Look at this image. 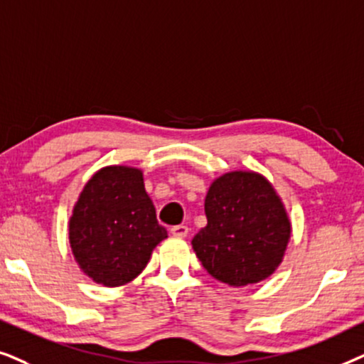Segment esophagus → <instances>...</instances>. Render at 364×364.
<instances>
[{
    "mask_svg": "<svg viewBox=\"0 0 364 364\" xmlns=\"http://www.w3.org/2000/svg\"><path fill=\"white\" fill-rule=\"evenodd\" d=\"M171 235L176 236V238H185L188 235V228L185 225H178L171 228Z\"/></svg>",
    "mask_w": 364,
    "mask_h": 364,
    "instance_id": "obj_1",
    "label": "esophagus"
}]
</instances>
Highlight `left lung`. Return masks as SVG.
I'll return each mask as SVG.
<instances>
[{
    "label": "left lung",
    "mask_w": 364,
    "mask_h": 364,
    "mask_svg": "<svg viewBox=\"0 0 364 364\" xmlns=\"http://www.w3.org/2000/svg\"><path fill=\"white\" fill-rule=\"evenodd\" d=\"M208 225L193 250L213 278L230 287L259 283L283 263L291 221L261 173L235 169L213 179L205 200Z\"/></svg>",
    "instance_id": "1"
}]
</instances>
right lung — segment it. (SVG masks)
<instances>
[{"label": "right lung", "instance_id": "right-lung-1", "mask_svg": "<svg viewBox=\"0 0 364 364\" xmlns=\"http://www.w3.org/2000/svg\"><path fill=\"white\" fill-rule=\"evenodd\" d=\"M68 226L80 269L108 288L136 278L168 238L144 190L143 171L124 164L101 168L88 179Z\"/></svg>", "mask_w": 364, "mask_h": 364}]
</instances>
